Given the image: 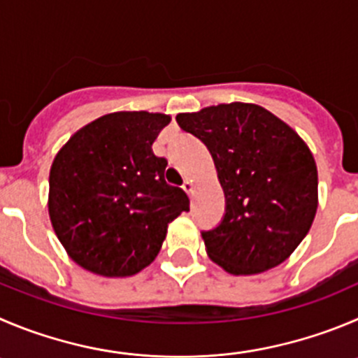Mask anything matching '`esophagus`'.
I'll return each instance as SVG.
<instances>
[{
  "mask_svg": "<svg viewBox=\"0 0 358 358\" xmlns=\"http://www.w3.org/2000/svg\"><path fill=\"white\" fill-rule=\"evenodd\" d=\"M183 190H185L187 194H192V192H194V183L190 182V180H185V182H183Z\"/></svg>",
  "mask_w": 358,
  "mask_h": 358,
  "instance_id": "obj_1",
  "label": "esophagus"
}]
</instances>
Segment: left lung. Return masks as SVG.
<instances>
[{
  "label": "left lung",
  "mask_w": 358,
  "mask_h": 358,
  "mask_svg": "<svg viewBox=\"0 0 358 358\" xmlns=\"http://www.w3.org/2000/svg\"><path fill=\"white\" fill-rule=\"evenodd\" d=\"M176 122L205 143L224 189V219L201 233L210 259L233 275L286 262L318 208V169L309 146L256 103H219L180 113Z\"/></svg>",
  "instance_id": "left-lung-1"
}]
</instances>
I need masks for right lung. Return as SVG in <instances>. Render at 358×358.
Segmentation results:
<instances>
[{
  "label": "right lung",
  "mask_w": 358,
  "mask_h": 358,
  "mask_svg": "<svg viewBox=\"0 0 358 358\" xmlns=\"http://www.w3.org/2000/svg\"><path fill=\"white\" fill-rule=\"evenodd\" d=\"M171 122L162 113H109L63 145L49 173V217L66 255L88 272L129 277L159 255L169 222L189 210L164 180L152 145Z\"/></svg>",
  "instance_id": "add662e5"
}]
</instances>
